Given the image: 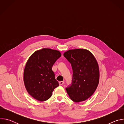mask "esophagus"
I'll use <instances>...</instances> for the list:
<instances>
[{
	"instance_id": "34e87169",
	"label": "esophagus",
	"mask_w": 124,
	"mask_h": 124,
	"mask_svg": "<svg viewBox=\"0 0 124 124\" xmlns=\"http://www.w3.org/2000/svg\"><path fill=\"white\" fill-rule=\"evenodd\" d=\"M64 81H59V85H63V84H64Z\"/></svg>"
}]
</instances>
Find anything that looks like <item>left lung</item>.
<instances>
[{"label": "left lung", "mask_w": 124, "mask_h": 124, "mask_svg": "<svg viewBox=\"0 0 124 124\" xmlns=\"http://www.w3.org/2000/svg\"><path fill=\"white\" fill-rule=\"evenodd\" d=\"M64 56L71 64L73 69L72 85L66 88L73 101L78 102L90 98L99 83L98 63L92 53L83 48L69 50Z\"/></svg>", "instance_id": "8db88e82"}]
</instances>
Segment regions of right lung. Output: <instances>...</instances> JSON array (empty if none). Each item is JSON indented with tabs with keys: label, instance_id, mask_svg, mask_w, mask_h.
<instances>
[{
	"label": "right lung",
	"instance_id": "obj_1",
	"mask_svg": "<svg viewBox=\"0 0 124 124\" xmlns=\"http://www.w3.org/2000/svg\"><path fill=\"white\" fill-rule=\"evenodd\" d=\"M61 56L59 51L44 48L34 52L24 70L23 81L29 94L39 101L49 99L59 86L52 68Z\"/></svg>",
	"mask_w": 124,
	"mask_h": 124
}]
</instances>
